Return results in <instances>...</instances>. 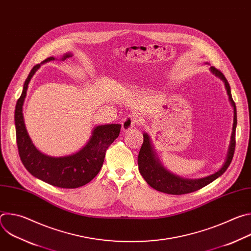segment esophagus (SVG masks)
<instances>
[{
	"mask_svg": "<svg viewBox=\"0 0 251 251\" xmlns=\"http://www.w3.org/2000/svg\"><path fill=\"white\" fill-rule=\"evenodd\" d=\"M140 118L134 116V115H128L122 122V129L123 131H128L131 128H133L136 124L140 123Z\"/></svg>",
	"mask_w": 251,
	"mask_h": 251,
	"instance_id": "esophagus-1",
	"label": "esophagus"
}]
</instances>
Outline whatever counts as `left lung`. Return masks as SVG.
I'll list each match as a JSON object with an SVG mask.
<instances>
[{"mask_svg":"<svg viewBox=\"0 0 251 251\" xmlns=\"http://www.w3.org/2000/svg\"><path fill=\"white\" fill-rule=\"evenodd\" d=\"M210 71L214 75L220 77L225 82L226 89L229 97V101L233 106V113H234L233 126H232V133L230 138V144L228 147V152L226 158V162L218 172H216L210 176H207L205 177L191 180V178H184L182 176H176L170 173L168 170H166L164 166L161 164V162L159 161V159L155 154L149 135L147 133H144L143 134L144 141H143V144L138 156L139 171L142 176L144 177V180L147 182V184L159 192L170 194V195H184V194L196 192L205 187L206 185L210 184L214 180H217L219 176H221L226 171V169L231 163V160L234 154V149H235V129L237 124L236 107L231 96L229 83L226 78V76L224 75V74L221 70L217 69L213 66H210Z\"/></svg>","mask_w":251,"mask_h":251,"instance_id":"8db88e82","label":"left lung"}]
</instances>
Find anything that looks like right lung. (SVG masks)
Masks as SVG:
<instances>
[{"label": "right lung", "mask_w": 251, "mask_h": 251, "mask_svg": "<svg viewBox=\"0 0 251 251\" xmlns=\"http://www.w3.org/2000/svg\"><path fill=\"white\" fill-rule=\"evenodd\" d=\"M70 56L73 54L67 52L60 59L65 60ZM54 59L53 56H50L42 63ZM40 66L41 64L34 65L30 70L16 105L15 125L19 155L25 168L33 176L54 187L76 189L88 184L99 173L104 162L105 152L119 136L121 125L106 124L94 127L87 144L75 154L50 157L41 153L34 147L27 134L23 114V105L28 83Z\"/></svg>", "instance_id": "right-lung-1"}]
</instances>
